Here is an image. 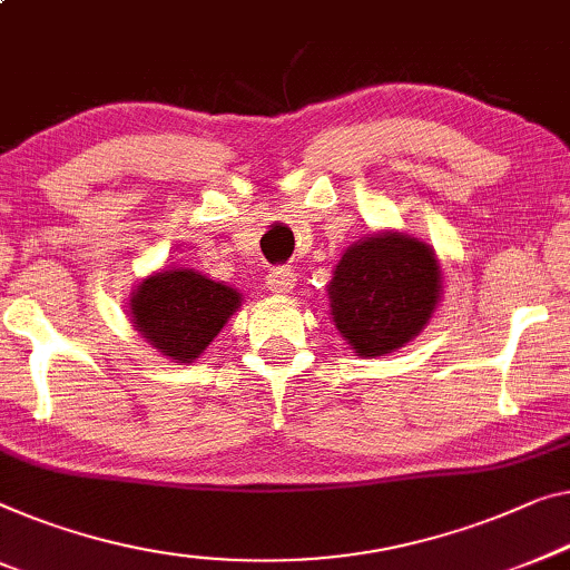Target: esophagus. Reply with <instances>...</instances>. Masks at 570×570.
<instances>
[{"label": "esophagus", "instance_id": "1", "mask_svg": "<svg viewBox=\"0 0 570 570\" xmlns=\"http://www.w3.org/2000/svg\"><path fill=\"white\" fill-rule=\"evenodd\" d=\"M295 283H298V275H295V272L287 269V267H277V269H272L269 275H267V287L275 295L291 293L293 287H295Z\"/></svg>", "mask_w": 570, "mask_h": 570}]
</instances>
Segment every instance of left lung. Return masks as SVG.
I'll list each match as a JSON object with an SVG mask.
<instances>
[{"label": "left lung", "instance_id": "obj_1", "mask_svg": "<svg viewBox=\"0 0 570 570\" xmlns=\"http://www.w3.org/2000/svg\"><path fill=\"white\" fill-rule=\"evenodd\" d=\"M326 291L344 342L360 357H383L429 324L442 298V269L424 242L383 230L346 246Z\"/></svg>", "mask_w": 570, "mask_h": 570}]
</instances>
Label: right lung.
<instances>
[{"mask_svg": "<svg viewBox=\"0 0 570 570\" xmlns=\"http://www.w3.org/2000/svg\"><path fill=\"white\" fill-rule=\"evenodd\" d=\"M242 305V293L187 267L148 275L130 298V321L164 357H200Z\"/></svg>", "mask_w": 570, "mask_h": 570, "instance_id": "obj_1", "label": "right lung"}]
</instances>
